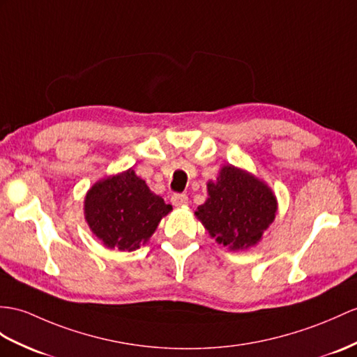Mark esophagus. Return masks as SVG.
I'll return each mask as SVG.
<instances>
[{"instance_id": "1", "label": "esophagus", "mask_w": 357, "mask_h": 357, "mask_svg": "<svg viewBox=\"0 0 357 357\" xmlns=\"http://www.w3.org/2000/svg\"><path fill=\"white\" fill-rule=\"evenodd\" d=\"M171 203L176 207H181L188 204V195L186 194H174L171 197Z\"/></svg>"}]
</instances>
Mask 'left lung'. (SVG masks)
<instances>
[{"instance_id": "obj_1", "label": "left lung", "mask_w": 357, "mask_h": 357, "mask_svg": "<svg viewBox=\"0 0 357 357\" xmlns=\"http://www.w3.org/2000/svg\"><path fill=\"white\" fill-rule=\"evenodd\" d=\"M277 215V198L264 180L245 169L224 165L207 183V199L195 211L212 238L231 251L257 245Z\"/></svg>"}]
</instances>
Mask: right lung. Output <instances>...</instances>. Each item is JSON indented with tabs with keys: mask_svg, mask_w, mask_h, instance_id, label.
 Listing matches in <instances>:
<instances>
[{
	"mask_svg": "<svg viewBox=\"0 0 357 357\" xmlns=\"http://www.w3.org/2000/svg\"><path fill=\"white\" fill-rule=\"evenodd\" d=\"M84 220L104 247L135 251L146 244L172 206L151 192L133 168L98 180L84 197Z\"/></svg>",
	"mask_w": 357,
	"mask_h": 357,
	"instance_id": "add662e5",
	"label": "right lung"
}]
</instances>
